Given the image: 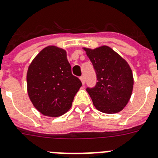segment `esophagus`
<instances>
[{
  "mask_svg": "<svg viewBox=\"0 0 158 158\" xmlns=\"http://www.w3.org/2000/svg\"><path fill=\"white\" fill-rule=\"evenodd\" d=\"M80 80L81 81L82 84H83V85H85V77H84V76H81L80 77Z\"/></svg>",
  "mask_w": 158,
  "mask_h": 158,
  "instance_id": "1",
  "label": "esophagus"
}]
</instances>
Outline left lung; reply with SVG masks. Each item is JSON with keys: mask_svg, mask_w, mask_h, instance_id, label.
I'll return each mask as SVG.
<instances>
[{"mask_svg": "<svg viewBox=\"0 0 158 158\" xmlns=\"http://www.w3.org/2000/svg\"><path fill=\"white\" fill-rule=\"evenodd\" d=\"M84 50L93 63L97 78L94 87L86 89L93 104L101 112H119L132 94L134 78L131 67L107 46Z\"/></svg>", "mask_w": 158, "mask_h": 158, "instance_id": "obj_1", "label": "left lung"}]
</instances>
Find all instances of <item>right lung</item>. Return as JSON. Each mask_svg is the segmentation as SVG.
Instances as JSON below:
<instances>
[{
    "label": "right lung",
    "mask_w": 158,
    "mask_h": 158,
    "mask_svg": "<svg viewBox=\"0 0 158 158\" xmlns=\"http://www.w3.org/2000/svg\"><path fill=\"white\" fill-rule=\"evenodd\" d=\"M27 93L36 109L47 116L63 115L72 106L81 81L71 72L63 49L49 46L33 59L27 73Z\"/></svg>",
    "instance_id": "add662e5"
}]
</instances>
